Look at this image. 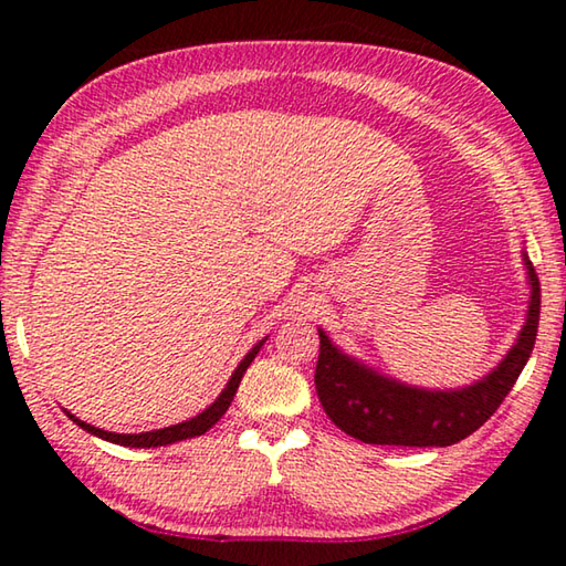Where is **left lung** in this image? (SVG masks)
<instances>
[{
	"instance_id": "left-lung-1",
	"label": "left lung",
	"mask_w": 566,
	"mask_h": 566,
	"mask_svg": "<svg viewBox=\"0 0 566 566\" xmlns=\"http://www.w3.org/2000/svg\"><path fill=\"white\" fill-rule=\"evenodd\" d=\"M522 256L532 290L524 327L506 357L469 387L419 389L405 385L344 354L319 329L314 385L334 424L364 444L389 447H449L476 432L500 409L534 349L542 294L530 256L526 252Z\"/></svg>"
}]
</instances>
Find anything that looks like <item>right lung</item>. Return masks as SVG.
<instances>
[{"label": "right lung", "instance_id": "add662e5", "mask_svg": "<svg viewBox=\"0 0 566 566\" xmlns=\"http://www.w3.org/2000/svg\"><path fill=\"white\" fill-rule=\"evenodd\" d=\"M264 339H266V337H264ZM264 339L256 342L254 347L247 352V357H244L242 361H239V367L234 369V375L229 377L227 387L222 389V395H219V397L212 401V405H209V407L202 411V415L191 417V419H187V421H179V424H171V427H165V429H151V432H139V434H117V432H104V429H97V427L87 424V421L76 419V417L70 415V411H66V409H64V411H66V417H70L72 421H76V424H80V427L84 429V432L99 437V439H104V442H114V444H122V447H137V449L167 447V444L181 442V439L199 437V434H205L207 429H212V427L217 424V421L222 419V415L229 409V405H232V399H234L237 389H239V381H242V377H244V371H247L249 364L254 361L256 352L262 349Z\"/></svg>", "mask_w": 566, "mask_h": 566}]
</instances>
